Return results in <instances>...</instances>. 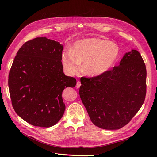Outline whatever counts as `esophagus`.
Masks as SVG:
<instances>
[{
    "mask_svg": "<svg viewBox=\"0 0 157 157\" xmlns=\"http://www.w3.org/2000/svg\"><path fill=\"white\" fill-rule=\"evenodd\" d=\"M80 86H81V84H80V82L78 81L77 83V85H76V87H77V88H79L80 87Z\"/></svg>",
    "mask_w": 157,
    "mask_h": 157,
    "instance_id": "34e87169",
    "label": "esophagus"
}]
</instances>
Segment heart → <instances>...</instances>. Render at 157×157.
<instances>
[{
    "label": "heart",
    "mask_w": 157,
    "mask_h": 157,
    "mask_svg": "<svg viewBox=\"0 0 157 157\" xmlns=\"http://www.w3.org/2000/svg\"><path fill=\"white\" fill-rule=\"evenodd\" d=\"M119 48L111 41L89 38L76 42L71 50L62 53L64 68L70 73H77L83 63L85 74L99 77L110 70L119 57Z\"/></svg>",
    "instance_id": "obj_1"
}]
</instances>
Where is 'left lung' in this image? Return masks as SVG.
<instances>
[{"mask_svg": "<svg viewBox=\"0 0 157 157\" xmlns=\"http://www.w3.org/2000/svg\"><path fill=\"white\" fill-rule=\"evenodd\" d=\"M146 77L141 54L132 50L106 73L80 78V97L93 124L105 130L126 125L145 101Z\"/></svg>", "mask_w": 157, "mask_h": 157, "instance_id": "8db88e82", "label": "left lung"}]
</instances>
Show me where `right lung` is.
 Masks as SVG:
<instances>
[{
	"label": "right lung",
	"instance_id": "right-lung-1",
	"mask_svg": "<svg viewBox=\"0 0 157 157\" xmlns=\"http://www.w3.org/2000/svg\"><path fill=\"white\" fill-rule=\"evenodd\" d=\"M59 42L37 37L27 41L14 58L8 76L14 111L29 124L49 128L63 117L62 92L75 87L77 80L65 76Z\"/></svg>",
	"mask_w": 157,
	"mask_h": 157
}]
</instances>
